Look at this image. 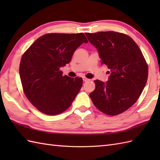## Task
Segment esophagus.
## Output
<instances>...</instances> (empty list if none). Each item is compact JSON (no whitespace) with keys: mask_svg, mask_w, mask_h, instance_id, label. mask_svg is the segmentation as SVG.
I'll use <instances>...</instances> for the list:
<instances>
[{"mask_svg":"<svg viewBox=\"0 0 160 160\" xmlns=\"http://www.w3.org/2000/svg\"><path fill=\"white\" fill-rule=\"evenodd\" d=\"M82 79H83L84 82H87V81L89 80V79H88V78H85V77H83Z\"/></svg>","mask_w":160,"mask_h":160,"instance_id":"obj_1","label":"esophagus"}]
</instances>
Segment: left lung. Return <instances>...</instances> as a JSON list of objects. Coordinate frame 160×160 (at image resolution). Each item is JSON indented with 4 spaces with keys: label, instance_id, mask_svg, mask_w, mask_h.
<instances>
[{
    "label": "left lung",
    "instance_id": "1",
    "mask_svg": "<svg viewBox=\"0 0 160 160\" xmlns=\"http://www.w3.org/2000/svg\"><path fill=\"white\" fill-rule=\"evenodd\" d=\"M97 49L101 64L110 69L107 82L94 81L89 96L95 106L109 115L123 113L132 106L148 79V66L140 49L131 37L115 32L86 33Z\"/></svg>",
    "mask_w": 160,
    "mask_h": 160
}]
</instances>
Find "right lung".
Instances as JSON below:
<instances>
[{"mask_svg":"<svg viewBox=\"0 0 160 160\" xmlns=\"http://www.w3.org/2000/svg\"><path fill=\"white\" fill-rule=\"evenodd\" d=\"M87 43L84 33H47L37 39L20 60L24 93L42 113L55 115L69 108L82 86V78L62 76L78 47Z\"/></svg>","mask_w":160,"mask_h":160,"instance_id":"right-lung-1","label":"right lung"}]
</instances>
